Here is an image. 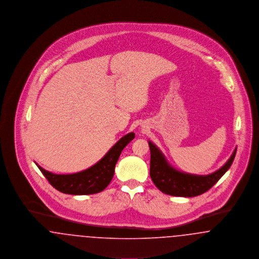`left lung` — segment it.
Returning a JSON list of instances; mask_svg holds the SVG:
<instances>
[{
    "label": "left lung",
    "mask_w": 259,
    "mask_h": 259,
    "mask_svg": "<svg viewBox=\"0 0 259 259\" xmlns=\"http://www.w3.org/2000/svg\"><path fill=\"white\" fill-rule=\"evenodd\" d=\"M148 146L150 149L149 175L152 182L163 193L180 197H194L208 191L230 168L237 151L235 148L231 157L218 171L207 176H198L176 170L154 144L148 142Z\"/></svg>",
    "instance_id": "obj_1"
}]
</instances>
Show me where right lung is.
I'll return each instance as SVG.
<instances>
[{"mask_svg":"<svg viewBox=\"0 0 259 259\" xmlns=\"http://www.w3.org/2000/svg\"><path fill=\"white\" fill-rule=\"evenodd\" d=\"M134 138L135 134L133 132L124 136L101 160L81 172L57 175L49 172L36 164L50 185L60 192L72 195L95 194L103 191L111 183L115 164L121 151Z\"/></svg>","mask_w":259,"mask_h":259,"instance_id":"obj_1","label":"right lung"}]
</instances>
